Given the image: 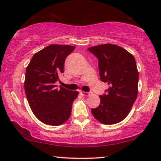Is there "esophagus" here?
<instances>
[{
	"mask_svg": "<svg viewBox=\"0 0 161 161\" xmlns=\"http://www.w3.org/2000/svg\"><path fill=\"white\" fill-rule=\"evenodd\" d=\"M81 94L83 95V96L88 97L89 95L91 94V92H81Z\"/></svg>",
	"mask_w": 161,
	"mask_h": 161,
	"instance_id": "34e87169",
	"label": "esophagus"
}]
</instances>
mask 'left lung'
<instances>
[{
    "label": "left lung",
    "instance_id": "8db88e82",
    "mask_svg": "<svg viewBox=\"0 0 161 161\" xmlns=\"http://www.w3.org/2000/svg\"><path fill=\"white\" fill-rule=\"evenodd\" d=\"M88 50L99 59L101 80L109 86L92 113L103 124L119 123L129 114L138 96V71L134 57L114 44L94 46Z\"/></svg>",
    "mask_w": 161,
    "mask_h": 161
}]
</instances>
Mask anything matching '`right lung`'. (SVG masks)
I'll list each match as a JSON object with an SVG mask.
<instances>
[{"instance_id":"right-lung-1","label":"right lung","mask_w":161,"mask_h":161,"mask_svg":"<svg viewBox=\"0 0 161 161\" xmlns=\"http://www.w3.org/2000/svg\"><path fill=\"white\" fill-rule=\"evenodd\" d=\"M75 49L71 45H51L35 53L26 68L24 87L27 99L36 118L47 125L59 126L69 119L77 91L55 82L64 72L67 57Z\"/></svg>"}]
</instances>
